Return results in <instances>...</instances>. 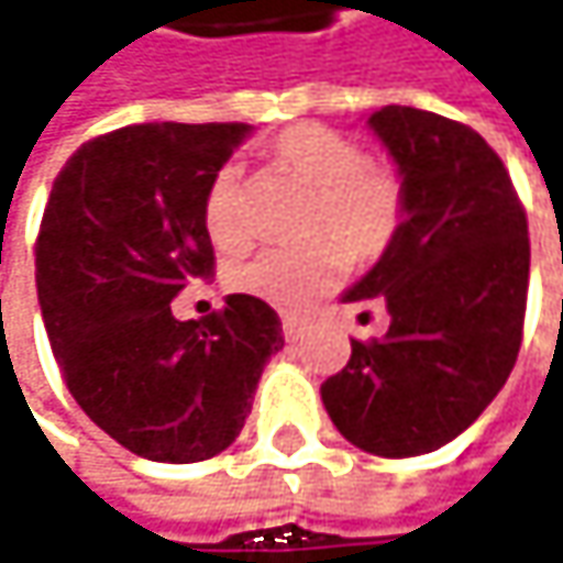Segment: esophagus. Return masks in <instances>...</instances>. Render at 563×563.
Wrapping results in <instances>:
<instances>
[{"label":"esophagus","mask_w":563,"mask_h":563,"mask_svg":"<svg viewBox=\"0 0 563 563\" xmlns=\"http://www.w3.org/2000/svg\"><path fill=\"white\" fill-rule=\"evenodd\" d=\"M283 338H286L289 344L302 341V338H306V324H302L299 318H283Z\"/></svg>","instance_id":"34e87169"}]
</instances>
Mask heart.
Listing matches in <instances>:
<instances>
[{"label": "heart", "instance_id": "heart-1", "mask_svg": "<svg viewBox=\"0 0 563 563\" xmlns=\"http://www.w3.org/2000/svg\"><path fill=\"white\" fill-rule=\"evenodd\" d=\"M271 155L314 194L309 235H324L335 245L312 242L296 251H257L229 267V286L292 312L331 286L341 271V254L347 264H366L391 245L405 219V190L391 172L366 165L353 140L318 123L283 133ZM203 225L219 249H239L245 242L249 225L239 165H225L213 175L203 197Z\"/></svg>", "mask_w": 563, "mask_h": 563}]
</instances>
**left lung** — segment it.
<instances>
[{
	"instance_id": "1",
	"label": "left lung",
	"mask_w": 563,
	"mask_h": 563,
	"mask_svg": "<svg viewBox=\"0 0 563 563\" xmlns=\"http://www.w3.org/2000/svg\"><path fill=\"white\" fill-rule=\"evenodd\" d=\"M366 126L398 168L405 219L341 299H379L391 321L379 341L350 344L321 405L356 449L411 459L465 433L510 376L529 229L500 155L472 126L401 104Z\"/></svg>"
}]
</instances>
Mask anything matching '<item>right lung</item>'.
Returning <instances> with one entry per match:
<instances>
[{
  "label": "right lung",
  "mask_w": 563,
  "mask_h": 563,
  "mask_svg": "<svg viewBox=\"0 0 563 563\" xmlns=\"http://www.w3.org/2000/svg\"><path fill=\"white\" fill-rule=\"evenodd\" d=\"M249 123H136L98 136L53 181L37 235V299L73 398L140 459L187 465L235 443L277 312L245 292L203 321L172 299L213 274L203 197Z\"/></svg>",
  "instance_id": "right-lung-1"
}]
</instances>
